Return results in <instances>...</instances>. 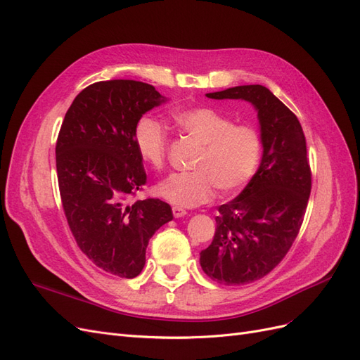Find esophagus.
Instances as JSON below:
<instances>
[{
    "mask_svg": "<svg viewBox=\"0 0 360 360\" xmlns=\"http://www.w3.org/2000/svg\"><path fill=\"white\" fill-rule=\"evenodd\" d=\"M172 214H174V217H183L184 214H186V210L184 209H180V207H172Z\"/></svg>",
    "mask_w": 360,
    "mask_h": 360,
    "instance_id": "34e87169",
    "label": "esophagus"
}]
</instances>
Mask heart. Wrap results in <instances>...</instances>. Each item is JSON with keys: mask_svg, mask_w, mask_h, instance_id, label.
Masks as SVG:
<instances>
[{"mask_svg": "<svg viewBox=\"0 0 360 360\" xmlns=\"http://www.w3.org/2000/svg\"><path fill=\"white\" fill-rule=\"evenodd\" d=\"M172 118L184 134L202 144V150L193 162V171L172 174L159 183L156 191L162 198L189 209L210 201L216 188L222 195H233L254 177L263 151L254 126L236 124L231 117L212 106L180 108ZM134 141L138 155L150 167L160 169L165 165L168 135L159 120L141 118Z\"/></svg>", "mask_w": 360, "mask_h": 360, "instance_id": "heart-1", "label": "heart"}]
</instances>
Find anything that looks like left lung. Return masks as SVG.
I'll return each instance as SVG.
<instances>
[{"label": "left lung", "instance_id": "left-lung-1", "mask_svg": "<svg viewBox=\"0 0 360 360\" xmlns=\"http://www.w3.org/2000/svg\"><path fill=\"white\" fill-rule=\"evenodd\" d=\"M255 108L263 156L238 197L219 207L212 245L200 252L207 276L242 285L266 276L296 240L311 193L307 139L297 117L263 85L207 93Z\"/></svg>", "mask_w": 360, "mask_h": 360}]
</instances>
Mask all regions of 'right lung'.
<instances>
[{
    "label": "right lung",
    "instance_id": "right-lung-1",
    "mask_svg": "<svg viewBox=\"0 0 360 360\" xmlns=\"http://www.w3.org/2000/svg\"><path fill=\"white\" fill-rule=\"evenodd\" d=\"M165 102L146 82H96L75 97L58 134V186L72 234L97 267L120 278L141 274L148 240L172 221L169 204L160 200L126 202L147 180L135 127Z\"/></svg>",
    "mask_w": 360,
    "mask_h": 360
}]
</instances>
